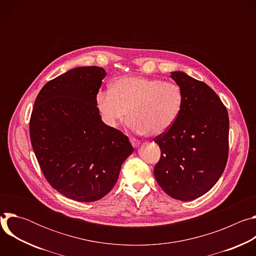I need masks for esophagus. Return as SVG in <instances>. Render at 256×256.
<instances>
[{
	"label": "esophagus",
	"instance_id": "1",
	"mask_svg": "<svg viewBox=\"0 0 256 256\" xmlns=\"http://www.w3.org/2000/svg\"><path fill=\"white\" fill-rule=\"evenodd\" d=\"M130 142L132 147H138V146L140 144V140L134 138H130Z\"/></svg>",
	"mask_w": 256,
	"mask_h": 256
}]
</instances>
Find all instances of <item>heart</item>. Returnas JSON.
Masks as SVG:
<instances>
[{
	"label": "heart",
	"instance_id": "obj_1",
	"mask_svg": "<svg viewBox=\"0 0 256 256\" xmlns=\"http://www.w3.org/2000/svg\"><path fill=\"white\" fill-rule=\"evenodd\" d=\"M184 93L174 82L140 76L114 80L109 90L99 91L96 103L104 122L110 126L122 122L128 112V126L138 132L159 136L177 120Z\"/></svg>",
	"mask_w": 256,
	"mask_h": 256
}]
</instances>
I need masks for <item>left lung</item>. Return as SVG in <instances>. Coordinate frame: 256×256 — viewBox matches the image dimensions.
Instances as JSON below:
<instances>
[{
    "instance_id": "8db88e82",
    "label": "left lung",
    "mask_w": 256,
    "mask_h": 256,
    "mask_svg": "<svg viewBox=\"0 0 256 256\" xmlns=\"http://www.w3.org/2000/svg\"><path fill=\"white\" fill-rule=\"evenodd\" d=\"M171 78L180 86L184 102L173 126L154 142L161 157L154 176L171 198L192 200L208 192L225 170L229 153L226 106L206 83L182 72Z\"/></svg>"
}]
</instances>
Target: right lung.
Returning a JSON list of instances; mask_svg holds the SVG:
<instances>
[{
    "instance_id": "obj_1",
    "label": "right lung",
    "mask_w": 256,
    "mask_h": 256,
    "mask_svg": "<svg viewBox=\"0 0 256 256\" xmlns=\"http://www.w3.org/2000/svg\"><path fill=\"white\" fill-rule=\"evenodd\" d=\"M105 76L104 68L93 66L50 80L30 118L31 144L46 179L77 202H95L110 192L134 151L128 136L99 116L96 96Z\"/></svg>"
}]
</instances>
